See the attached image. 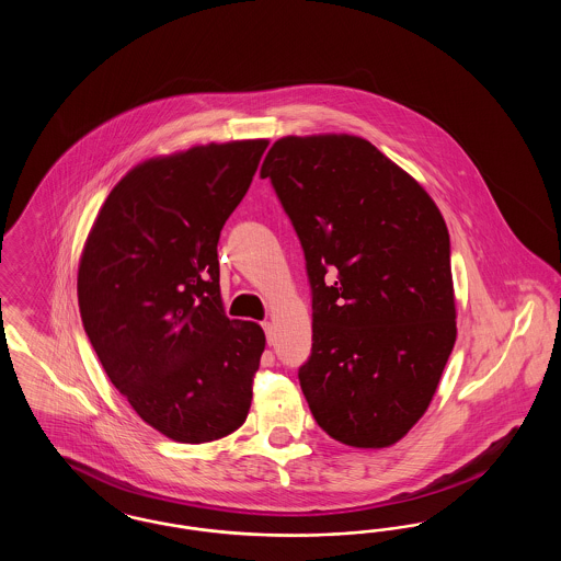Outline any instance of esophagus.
I'll list each match as a JSON object with an SVG mask.
<instances>
[{
	"label": "esophagus",
	"mask_w": 561,
	"mask_h": 561,
	"mask_svg": "<svg viewBox=\"0 0 561 561\" xmlns=\"http://www.w3.org/2000/svg\"><path fill=\"white\" fill-rule=\"evenodd\" d=\"M261 325H263V330H265V334H267V341L271 343V341H273V323H271V321H263Z\"/></svg>",
	"instance_id": "1"
}]
</instances>
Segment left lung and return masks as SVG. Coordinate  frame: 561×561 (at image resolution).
Wrapping results in <instances>:
<instances>
[{
  "instance_id": "obj_1",
  "label": "left lung",
  "mask_w": 561,
  "mask_h": 561,
  "mask_svg": "<svg viewBox=\"0 0 561 561\" xmlns=\"http://www.w3.org/2000/svg\"><path fill=\"white\" fill-rule=\"evenodd\" d=\"M305 252L313 419L387 448L425 414L456 341L450 236L421 187L357 136H286L261 165Z\"/></svg>"
}]
</instances>
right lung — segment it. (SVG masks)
<instances>
[{
    "instance_id": "add662e5",
    "label": "right lung",
    "mask_w": 561,
    "mask_h": 561,
    "mask_svg": "<svg viewBox=\"0 0 561 561\" xmlns=\"http://www.w3.org/2000/svg\"><path fill=\"white\" fill-rule=\"evenodd\" d=\"M267 145L213 142L136 165L81 254L83 330L115 389L174 442L220 439L250 410L265 332L225 316L216 245Z\"/></svg>"
}]
</instances>
